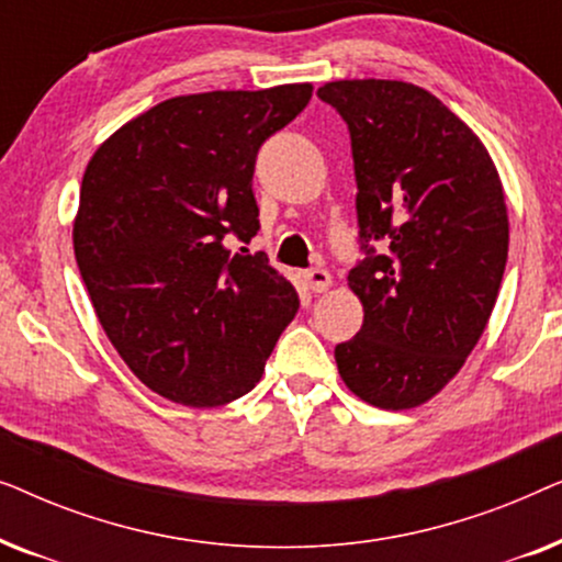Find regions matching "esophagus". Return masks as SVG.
Listing matches in <instances>:
<instances>
[{
	"label": "esophagus",
	"instance_id": "obj_1",
	"mask_svg": "<svg viewBox=\"0 0 562 562\" xmlns=\"http://www.w3.org/2000/svg\"><path fill=\"white\" fill-rule=\"evenodd\" d=\"M304 283L306 289L314 291V294H322V291H327L333 286V276L327 271H322V268H312V271L304 273Z\"/></svg>",
	"mask_w": 562,
	"mask_h": 562
}]
</instances>
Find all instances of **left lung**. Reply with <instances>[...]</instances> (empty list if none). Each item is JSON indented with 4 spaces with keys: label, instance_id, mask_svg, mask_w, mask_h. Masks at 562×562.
<instances>
[{
    "label": "left lung",
    "instance_id": "obj_1",
    "mask_svg": "<svg viewBox=\"0 0 562 562\" xmlns=\"http://www.w3.org/2000/svg\"><path fill=\"white\" fill-rule=\"evenodd\" d=\"M348 122L366 258L348 273L363 327L340 379L381 409H414L456 379L494 312L509 256L504 187L481 137L427 89L345 79L317 89ZM387 250L374 256L368 241Z\"/></svg>",
    "mask_w": 562,
    "mask_h": 562
}]
</instances>
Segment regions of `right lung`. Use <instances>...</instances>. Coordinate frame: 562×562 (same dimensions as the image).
I'll return each mask as SVG.
<instances>
[{"mask_svg": "<svg viewBox=\"0 0 562 562\" xmlns=\"http://www.w3.org/2000/svg\"><path fill=\"white\" fill-rule=\"evenodd\" d=\"M312 83L166 99L91 156L74 252L97 319L130 371L183 406L256 386L299 310L258 233V148L310 104Z\"/></svg>", "mask_w": 562, "mask_h": 562, "instance_id": "obj_1", "label": "right lung"}]
</instances>
